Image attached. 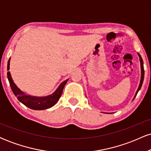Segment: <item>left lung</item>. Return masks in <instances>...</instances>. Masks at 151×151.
I'll return each instance as SVG.
<instances>
[{
    "instance_id": "1",
    "label": "left lung",
    "mask_w": 151,
    "mask_h": 151,
    "mask_svg": "<svg viewBox=\"0 0 151 151\" xmlns=\"http://www.w3.org/2000/svg\"><path fill=\"white\" fill-rule=\"evenodd\" d=\"M138 57H139V58H140V62H141V81H140L139 86H138V89H137V91H136V94H135L134 97H133V99H134L135 97H136V95H137V93H138V91H139V90L141 89V86H142V84H143V79H144V68H143V60H142L141 56V55H140V54L138 53ZM106 114H109V113H106Z\"/></svg>"
}]
</instances>
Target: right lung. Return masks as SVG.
Returning <instances> with one entry per match:
<instances>
[{
  "label": "right lung",
  "instance_id": "1",
  "mask_svg": "<svg viewBox=\"0 0 151 151\" xmlns=\"http://www.w3.org/2000/svg\"><path fill=\"white\" fill-rule=\"evenodd\" d=\"M10 58L8 62V67H7V70H10ZM7 76H8V79L9 81L10 86L11 87L12 91H13L15 96L19 100V101L21 102L22 104H23L24 105L28 107V108L33 109V110H44V109H49L50 107L53 106L55 104H56L57 102L59 101L60 96H61L62 91H63L66 83L68 81V79H67V80L62 82L60 85L58 86V89H56V91L52 94L46 96L38 97V96H33L26 94L25 92H23L19 89L14 83L13 79H12L10 72H8Z\"/></svg>",
  "mask_w": 151,
  "mask_h": 151
}]
</instances>
